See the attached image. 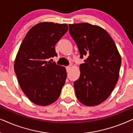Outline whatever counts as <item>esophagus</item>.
<instances>
[{"instance_id":"34e87169","label":"esophagus","mask_w":133,"mask_h":133,"mask_svg":"<svg viewBox=\"0 0 133 133\" xmlns=\"http://www.w3.org/2000/svg\"><path fill=\"white\" fill-rule=\"evenodd\" d=\"M70 68H71V66H66V69L67 72H68L69 71H70Z\"/></svg>"}]
</instances>
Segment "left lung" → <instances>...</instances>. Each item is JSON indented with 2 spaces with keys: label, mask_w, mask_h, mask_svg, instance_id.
Instances as JSON below:
<instances>
[{
  "label": "left lung",
  "mask_w": 133,
  "mask_h": 133,
  "mask_svg": "<svg viewBox=\"0 0 133 133\" xmlns=\"http://www.w3.org/2000/svg\"><path fill=\"white\" fill-rule=\"evenodd\" d=\"M69 31L80 58L87 57L80 65L79 79L74 82L76 97L87 106L97 105L109 97L117 83L121 57L111 37L101 27L75 23L69 25Z\"/></svg>",
  "instance_id": "1"
}]
</instances>
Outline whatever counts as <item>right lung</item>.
I'll return each instance as SVG.
<instances>
[{
	"label": "right lung",
	"instance_id": "right-lung-1",
	"mask_svg": "<svg viewBox=\"0 0 133 133\" xmlns=\"http://www.w3.org/2000/svg\"><path fill=\"white\" fill-rule=\"evenodd\" d=\"M68 29L65 23H39L28 31L21 43L14 71L22 90L36 105L51 104L61 94L66 69L47 59L57 56L55 45Z\"/></svg>",
	"mask_w": 133,
	"mask_h": 133
}]
</instances>
